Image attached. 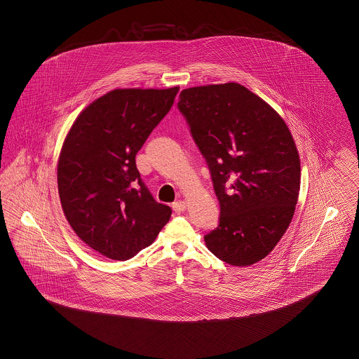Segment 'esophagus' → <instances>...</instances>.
Returning a JSON list of instances; mask_svg holds the SVG:
<instances>
[{
  "label": "esophagus",
  "instance_id": "34e87169",
  "mask_svg": "<svg viewBox=\"0 0 359 359\" xmlns=\"http://www.w3.org/2000/svg\"><path fill=\"white\" fill-rule=\"evenodd\" d=\"M186 207H187V203L184 201H176L172 203V208L175 212H183L186 210Z\"/></svg>",
  "mask_w": 359,
  "mask_h": 359
}]
</instances>
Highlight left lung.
<instances>
[{
	"label": "left lung",
	"instance_id": "left-lung-1",
	"mask_svg": "<svg viewBox=\"0 0 359 359\" xmlns=\"http://www.w3.org/2000/svg\"><path fill=\"white\" fill-rule=\"evenodd\" d=\"M177 107L221 205L208 250L234 266L256 264L287 231L299 198L300 158L287 123L234 82L186 88Z\"/></svg>",
	"mask_w": 359,
	"mask_h": 359
}]
</instances>
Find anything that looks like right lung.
<instances>
[{"label": "right lung", "instance_id": "add662e5", "mask_svg": "<svg viewBox=\"0 0 359 359\" xmlns=\"http://www.w3.org/2000/svg\"><path fill=\"white\" fill-rule=\"evenodd\" d=\"M179 87L117 88L72 123L57 163L63 212L76 236L125 261L148 248L171 218L140 177L136 154L171 110Z\"/></svg>", "mask_w": 359, "mask_h": 359}]
</instances>
